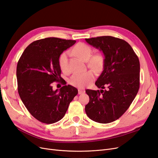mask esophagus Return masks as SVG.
Listing matches in <instances>:
<instances>
[{
  "instance_id": "esophagus-1",
  "label": "esophagus",
  "mask_w": 158,
  "mask_h": 158,
  "mask_svg": "<svg viewBox=\"0 0 158 158\" xmlns=\"http://www.w3.org/2000/svg\"><path fill=\"white\" fill-rule=\"evenodd\" d=\"M85 92L84 90H82V89H78V94H82Z\"/></svg>"
}]
</instances>
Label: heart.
<instances>
[{"label": "heart", "mask_w": 158, "mask_h": 158, "mask_svg": "<svg viewBox=\"0 0 158 158\" xmlns=\"http://www.w3.org/2000/svg\"><path fill=\"white\" fill-rule=\"evenodd\" d=\"M71 52L84 61H87L89 68L96 73L102 72L105 66V58L101 53L92 55L93 49L89 45L84 43H78ZM68 52H64L59 57V63L61 70L65 72L67 66ZM95 78V74L92 70H88L82 73H75L69 79V83L73 86L83 89L92 84Z\"/></svg>", "instance_id": "heart-1"}]
</instances>
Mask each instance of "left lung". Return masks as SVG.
Wrapping results in <instances>:
<instances>
[{
  "instance_id": "left-lung-1",
  "label": "left lung",
  "mask_w": 158,
  "mask_h": 158,
  "mask_svg": "<svg viewBox=\"0 0 158 158\" xmlns=\"http://www.w3.org/2000/svg\"><path fill=\"white\" fill-rule=\"evenodd\" d=\"M102 51L103 70L95 84L101 90L86 89L89 98L85 111L92 120L99 123L116 121L126 112L140 88V62L131 46L125 40L112 36L85 39ZM107 86V90L102 89Z\"/></svg>"
}]
</instances>
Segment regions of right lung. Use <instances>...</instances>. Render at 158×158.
I'll use <instances>...</instances> for the list:
<instances>
[{"instance_id":"right-lung-1","label":"right lung","mask_w":158,"mask_h":158,"mask_svg":"<svg viewBox=\"0 0 158 158\" xmlns=\"http://www.w3.org/2000/svg\"><path fill=\"white\" fill-rule=\"evenodd\" d=\"M75 40L47 37L28 45L19 59L16 69L18 92L23 103L31 115L45 124L63 118L78 89L61 78L59 57ZM64 85L54 91V81Z\"/></svg>"}]
</instances>
